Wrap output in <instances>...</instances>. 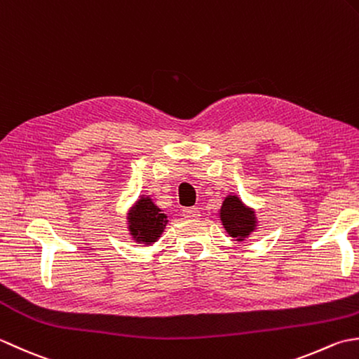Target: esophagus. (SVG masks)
<instances>
[{"instance_id":"1","label":"esophagus","mask_w":359,"mask_h":359,"mask_svg":"<svg viewBox=\"0 0 359 359\" xmlns=\"http://www.w3.org/2000/svg\"><path fill=\"white\" fill-rule=\"evenodd\" d=\"M182 215H184L186 218H198L200 209L198 208H186V209H182Z\"/></svg>"}]
</instances>
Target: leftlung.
I'll list each match as a JSON object with an SVG mask.
<instances>
[{
    "label": "left lung",
    "instance_id": "left-lung-1",
    "mask_svg": "<svg viewBox=\"0 0 359 359\" xmlns=\"http://www.w3.org/2000/svg\"><path fill=\"white\" fill-rule=\"evenodd\" d=\"M220 218L229 236L237 240H243L246 236H250V232L254 231V212L248 209L237 196H228L224 200L220 210Z\"/></svg>",
    "mask_w": 359,
    "mask_h": 359
}]
</instances>
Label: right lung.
<instances>
[{
	"instance_id": "1",
	"label": "right lung",
	"mask_w": 359,
	"mask_h": 359,
	"mask_svg": "<svg viewBox=\"0 0 359 359\" xmlns=\"http://www.w3.org/2000/svg\"><path fill=\"white\" fill-rule=\"evenodd\" d=\"M165 222V215L151 203L150 198L139 200L128 215L131 233L144 243H153L163 233Z\"/></svg>"
}]
</instances>
